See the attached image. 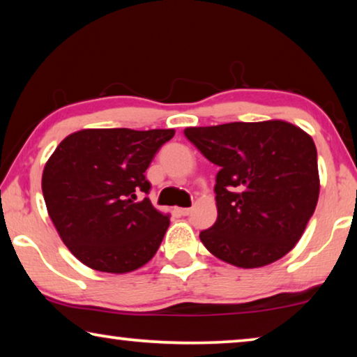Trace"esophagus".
<instances>
[{"mask_svg":"<svg viewBox=\"0 0 357 357\" xmlns=\"http://www.w3.org/2000/svg\"><path fill=\"white\" fill-rule=\"evenodd\" d=\"M178 211H179V215H183V216H188L189 213H190V208H178Z\"/></svg>","mask_w":357,"mask_h":357,"instance_id":"34e87169","label":"esophagus"}]
</instances>
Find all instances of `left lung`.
Here are the masks:
<instances>
[{"mask_svg":"<svg viewBox=\"0 0 357 357\" xmlns=\"http://www.w3.org/2000/svg\"><path fill=\"white\" fill-rule=\"evenodd\" d=\"M184 135L220 167L216 222L200 232L206 250L245 269L285 257L317 205L312 137L282 120L185 128Z\"/></svg>","mask_w":357,"mask_h":357,"instance_id":"left-lung-1","label":"left lung"}]
</instances>
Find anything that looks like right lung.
I'll return each mask as SVG.
<instances>
[{"instance_id": "right-lung-1", "label": "right lung", "mask_w": 357, "mask_h": 357, "mask_svg": "<svg viewBox=\"0 0 357 357\" xmlns=\"http://www.w3.org/2000/svg\"><path fill=\"white\" fill-rule=\"evenodd\" d=\"M174 130H82L63 139L43 169L51 221L68 250L100 273L144 266L163 241L169 216L147 195L146 169Z\"/></svg>"}]
</instances>
